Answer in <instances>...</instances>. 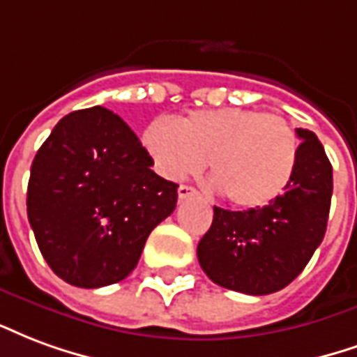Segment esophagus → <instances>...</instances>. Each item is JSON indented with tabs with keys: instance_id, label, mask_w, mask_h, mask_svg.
<instances>
[{
	"instance_id": "esophagus-1",
	"label": "esophagus",
	"mask_w": 357,
	"mask_h": 357,
	"mask_svg": "<svg viewBox=\"0 0 357 357\" xmlns=\"http://www.w3.org/2000/svg\"><path fill=\"white\" fill-rule=\"evenodd\" d=\"M192 196H197L196 188H192V186H186V184L178 186V197H181V199H186V197H192Z\"/></svg>"
}]
</instances>
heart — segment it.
Returning a JSON list of instances; mask_svg holds the SVG:
<instances>
[{"label": "heart", "mask_w": 357, "mask_h": 357, "mask_svg": "<svg viewBox=\"0 0 357 357\" xmlns=\"http://www.w3.org/2000/svg\"><path fill=\"white\" fill-rule=\"evenodd\" d=\"M144 146L161 175L171 181L207 165L218 188L238 207L272 204L295 176L301 142L287 119L245 108L192 112L181 123L155 119Z\"/></svg>", "instance_id": "heart-1"}]
</instances>
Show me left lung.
I'll return each mask as SVG.
<instances>
[{"label": "left lung", "mask_w": 357, "mask_h": 357, "mask_svg": "<svg viewBox=\"0 0 357 357\" xmlns=\"http://www.w3.org/2000/svg\"><path fill=\"white\" fill-rule=\"evenodd\" d=\"M301 155L295 176L272 204L247 211L215 207L197 243V261L211 282L245 295H270L301 274L327 230L333 167L321 142L296 129Z\"/></svg>", "instance_id": "left-lung-1"}]
</instances>
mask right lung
Masks as SVG:
<instances>
[{"label":"right lung","mask_w":357,"mask_h":357,"mask_svg":"<svg viewBox=\"0 0 357 357\" xmlns=\"http://www.w3.org/2000/svg\"><path fill=\"white\" fill-rule=\"evenodd\" d=\"M152 165L131 127L102 106L54 125L32 161L26 207L41 255L61 280L96 289L135 270L178 197V184Z\"/></svg>","instance_id":"obj_1"}]
</instances>
